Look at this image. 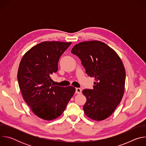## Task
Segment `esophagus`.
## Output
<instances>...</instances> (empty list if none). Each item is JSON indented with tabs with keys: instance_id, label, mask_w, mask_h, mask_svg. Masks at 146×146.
<instances>
[{
	"instance_id": "1",
	"label": "esophagus",
	"mask_w": 146,
	"mask_h": 146,
	"mask_svg": "<svg viewBox=\"0 0 146 146\" xmlns=\"http://www.w3.org/2000/svg\"><path fill=\"white\" fill-rule=\"evenodd\" d=\"M82 92V90L80 88H76V93L77 94H80Z\"/></svg>"
}]
</instances>
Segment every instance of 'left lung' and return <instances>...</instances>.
Instances as JSON below:
<instances>
[{
  "label": "left lung",
  "instance_id": "left-lung-1",
  "mask_svg": "<svg viewBox=\"0 0 146 146\" xmlns=\"http://www.w3.org/2000/svg\"><path fill=\"white\" fill-rule=\"evenodd\" d=\"M71 52L80 59L86 73L95 80L92 90L82 91L87 98L83 106L86 115L97 121L106 119L124 93L125 70L121 59L114 50L98 40L77 44Z\"/></svg>",
  "mask_w": 146,
  "mask_h": 146
}]
</instances>
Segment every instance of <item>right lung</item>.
Masks as SVG:
<instances>
[{
    "label": "right lung",
    "instance_id": "1",
    "mask_svg": "<svg viewBox=\"0 0 146 146\" xmlns=\"http://www.w3.org/2000/svg\"><path fill=\"white\" fill-rule=\"evenodd\" d=\"M72 42L43 41L23 56L17 77L23 98L38 117L50 121L65 110L76 89L52 84L51 76L57 72L59 59Z\"/></svg>",
    "mask_w": 146,
    "mask_h": 146
}]
</instances>
